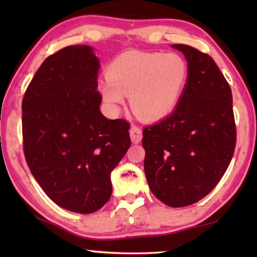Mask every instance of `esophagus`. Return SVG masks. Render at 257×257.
I'll use <instances>...</instances> for the list:
<instances>
[{
  "label": "esophagus",
  "instance_id": "esophagus-1",
  "mask_svg": "<svg viewBox=\"0 0 257 257\" xmlns=\"http://www.w3.org/2000/svg\"><path fill=\"white\" fill-rule=\"evenodd\" d=\"M129 134H130V138H132V141L133 143H135V144H138V143L142 141L143 132L141 128L137 127V125H132V128L129 130Z\"/></svg>",
  "mask_w": 257,
  "mask_h": 257
}]
</instances>
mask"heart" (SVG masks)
<instances>
[{"label": "heart", "mask_w": 257, "mask_h": 257, "mask_svg": "<svg viewBox=\"0 0 257 257\" xmlns=\"http://www.w3.org/2000/svg\"><path fill=\"white\" fill-rule=\"evenodd\" d=\"M99 92L108 106L118 108L130 97L135 114L146 121L164 119L175 110L188 84L189 66L178 53L127 52L108 66Z\"/></svg>", "instance_id": "heart-1"}]
</instances>
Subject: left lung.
<instances>
[{"label": "left lung", "mask_w": 257, "mask_h": 257, "mask_svg": "<svg viewBox=\"0 0 257 257\" xmlns=\"http://www.w3.org/2000/svg\"><path fill=\"white\" fill-rule=\"evenodd\" d=\"M189 79L170 115L143 132L144 170L156 198L171 207L197 203L223 177L236 147L231 88L210 55L175 44Z\"/></svg>", "instance_id": "obj_1"}]
</instances>
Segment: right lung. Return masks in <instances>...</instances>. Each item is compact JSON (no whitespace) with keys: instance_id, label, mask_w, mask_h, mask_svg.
<instances>
[{"instance_id":"obj_1","label":"right lung","mask_w":257,"mask_h":257,"mask_svg":"<svg viewBox=\"0 0 257 257\" xmlns=\"http://www.w3.org/2000/svg\"><path fill=\"white\" fill-rule=\"evenodd\" d=\"M98 68L92 47H64L47 56L23 98L30 172L55 204L81 214L110 199L111 172L132 144L128 121L99 111Z\"/></svg>"}]
</instances>
